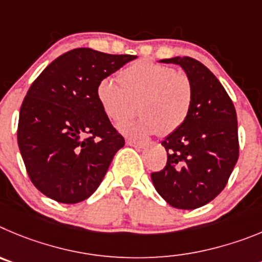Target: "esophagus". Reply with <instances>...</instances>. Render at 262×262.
I'll use <instances>...</instances> for the list:
<instances>
[{
  "mask_svg": "<svg viewBox=\"0 0 262 262\" xmlns=\"http://www.w3.org/2000/svg\"><path fill=\"white\" fill-rule=\"evenodd\" d=\"M129 146H133V147L137 148H143L146 146V142H142V141H133V140H128L126 141Z\"/></svg>",
  "mask_w": 262,
  "mask_h": 262,
  "instance_id": "obj_1",
  "label": "esophagus"
}]
</instances>
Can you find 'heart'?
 I'll return each mask as SVG.
<instances>
[{
    "mask_svg": "<svg viewBox=\"0 0 262 262\" xmlns=\"http://www.w3.org/2000/svg\"><path fill=\"white\" fill-rule=\"evenodd\" d=\"M120 83L104 78L96 87V98L110 119L119 120L138 102V117H126L117 128L126 136L142 138L159 132L169 136L183 126L193 104V84L187 74L150 60H138L119 74Z\"/></svg>",
    "mask_w": 262,
    "mask_h": 262,
    "instance_id": "1",
    "label": "heart"
}]
</instances>
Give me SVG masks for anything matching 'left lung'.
Segmentation results:
<instances>
[{
	"label": "left lung",
	"mask_w": 262,
	"mask_h": 262,
	"mask_svg": "<svg viewBox=\"0 0 262 262\" xmlns=\"http://www.w3.org/2000/svg\"><path fill=\"white\" fill-rule=\"evenodd\" d=\"M180 65L193 84V104L183 126L162 142L167 163L152 172L155 189L171 206L192 210L225 189L239 158L234 103L215 75L192 57L162 60Z\"/></svg>",
	"instance_id": "8db88e82"
}]
</instances>
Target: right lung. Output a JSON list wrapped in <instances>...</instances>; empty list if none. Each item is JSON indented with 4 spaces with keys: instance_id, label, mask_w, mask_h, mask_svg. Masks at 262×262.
Wrapping results in <instances>:
<instances>
[{
    "instance_id": "add662e5",
    "label": "right lung",
    "mask_w": 262,
    "mask_h": 262,
    "mask_svg": "<svg viewBox=\"0 0 262 262\" xmlns=\"http://www.w3.org/2000/svg\"><path fill=\"white\" fill-rule=\"evenodd\" d=\"M136 57L72 49L32 82L16 136L28 178L47 197L77 204L98 189L125 140L103 112L96 87Z\"/></svg>"
}]
</instances>
